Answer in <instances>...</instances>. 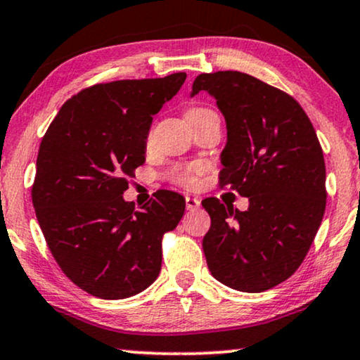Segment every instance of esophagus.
Listing matches in <instances>:
<instances>
[{"instance_id":"obj_1","label":"esophagus","mask_w":360,"mask_h":360,"mask_svg":"<svg viewBox=\"0 0 360 360\" xmlns=\"http://www.w3.org/2000/svg\"><path fill=\"white\" fill-rule=\"evenodd\" d=\"M185 205H186V210L195 211L200 208L201 201L198 198H195V196H185Z\"/></svg>"}]
</instances>
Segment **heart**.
Here are the masks:
<instances>
[{"label":"heart","mask_w":360,"mask_h":360,"mask_svg":"<svg viewBox=\"0 0 360 360\" xmlns=\"http://www.w3.org/2000/svg\"><path fill=\"white\" fill-rule=\"evenodd\" d=\"M210 111L211 110H206V108H191V110L186 112V117L200 116ZM196 172H198V167H175V169L170 170L169 176L175 181V184H179L181 186H195Z\"/></svg>","instance_id":"b5f03b06"}]
</instances>
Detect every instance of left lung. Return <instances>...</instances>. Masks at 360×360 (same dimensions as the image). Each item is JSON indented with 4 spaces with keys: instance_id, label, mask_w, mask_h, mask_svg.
I'll list each match as a JSON object with an SVG mask.
<instances>
[{
    "instance_id": "1",
    "label": "left lung",
    "mask_w": 360,
    "mask_h": 360,
    "mask_svg": "<svg viewBox=\"0 0 360 360\" xmlns=\"http://www.w3.org/2000/svg\"><path fill=\"white\" fill-rule=\"evenodd\" d=\"M210 93L228 141L221 185L248 196L245 211L201 201L211 218L203 250L226 287L259 293L302 265L326 208V167L311 121L292 96L240 72L201 73L191 96Z\"/></svg>"
}]
</instances>
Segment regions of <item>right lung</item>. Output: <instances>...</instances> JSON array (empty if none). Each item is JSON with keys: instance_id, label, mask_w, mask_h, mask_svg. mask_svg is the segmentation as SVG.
<instances>
[{"instance_id": "obj_1", "label": "right lung", "mask_w": 360, "mask_h": 360, "mask_svg": "<svg viewBox=\"0 0 360 360\" xmlns=\"http://www.w3.org/2000/svg\"><path fill=\"white\" fill-rule=\"evenodd\" d=\"M185 72L93 85L63 103L42 137L32 205L62 272L105 300L129 298L159 277L162 238L185 213L184 196L160 190L136 210L122 193L146 162L152 116Z\"/></svg>"}]
</instances>
